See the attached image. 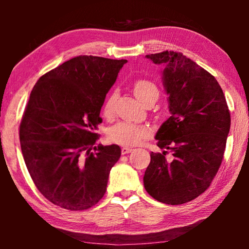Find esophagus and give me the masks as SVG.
I'll return each instance as SVG.
<instances>
[{"label": "esophagus", "instance_id": "obj_1", "mask_svg": "<svg viewBox=\"0 0 249 249\" xmlns=\"http://www.w3.org/2000/svg\"><path fill=\"white\" fill-rule=\"evenodd\" d=\"M133 149L130 148V147H123V148H122V154L123 155H125V154H128V153H130V151H132Z\"/></svg>", "mask_w": 249, "mask_h": 249}]
</instances>
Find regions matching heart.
I'll return each instance as SVG.
<instances>
[{"mask_svg":"<svg viewBox=\"0 0 249 249\" xmlns=\"http://www.w3.org/2000/svg\"><path fill=\"white\" fill-rule=\"evenodd\" d=\"M133 92L136 98L144 103L150 96L159 94L158 88L154 82L147 79H138L133 83ZM116 100V92L108 95L103 107V114L107 119H112L114 115V104ZM150 135V129L145 125H136L127 122H121L108 130L109 141L124 146H132L141 142Z\"/></svg>","mask_w":249,"mask_h":249,"instance_id":"heart-1","label":"heart"}]
</instances>
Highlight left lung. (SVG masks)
Instances as JSON below:
<instances>
[{
    "label": "left lung",
    "instance_id": "1",
    "mask_svg": "<svg viewBox=\"0 0 249 249\" xmlns=\"http://www.w3.org/2000/svg\"><path fill=\"white\" fill-rule=\"evenodd\" d=\"M146 58L163 66L170 117L155 136L165 150L150 154L144 187L159 202L183 204L203 193L217 174L231 127L229 107L216 79L190 58L168 50Z\"/></svg>",
    "mask_w": 249,
    "mask_h": 249
}]
</instances>
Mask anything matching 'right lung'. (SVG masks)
I'll list each match as a JSON object with an SVG mask.
<instances>
[{
  "label": "right lung",
  "instance_id": "1",
  "mask_svg": "<svg viewBox=\"0 0 249 249\" xmlns=\"http://www.w3.org/2000/svg\"><path fill=\"white\" fill-rule=\"evenodd\" d=\"M126 62L74 57L40 77L31 92L19 125L20 148L37 189L60 208L90 209L107 191L121 148L92 146L105 96Z\"/></svg>",
  "mask_w": 249,
  "mask_h": 249
}]
</instances>
